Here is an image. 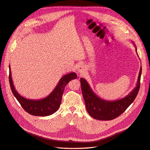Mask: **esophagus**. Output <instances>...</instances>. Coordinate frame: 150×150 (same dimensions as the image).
Listing matches in <instances>:
<instances>
[{"mask_svg":"<svg viewBox=\"0 0 150 150\" xmlns=\"http://www.w3.org/2000/svg\"><path fill=\"white\" fill-rule=\"evenodd\" d=\"M76 71H77V73H79V74L84 73V71H85L84 67L81 65H80L79 66H78V68H77V69H76Z\"/></svg>","mask_w":150,"mask_h":150,"instance_id":"obj_1","label":"esophagus"}]
</instances>
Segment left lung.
Here are the masks:
<instances>
[{
	"mask_svg": "<svg viewBox=\"0 0 150 150\" xmlns=\"http://www.w3.org/2000/svg\"><path fill=\"white\" fill-rule=\"evenodd\" d=\"M135 45V44L134 43ZM136 51H137V47ZM142 67L138 77L136 87L128 95L119 100L106 101L98 97L94 93L89 84L84 79H80L81 92L83 96L87 112L94 119L101 120H110L122 114L134 102L140 89Z\"/></svg>",
	"mask_w": 150,
	"mask_h": 150,
	"instance_id": "obj_1",
	"label": "left lung"
}]
</instances>
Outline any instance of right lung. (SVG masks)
<instances>
[{"instance_id": "right-lung-1", "label": "right lung", "mask_w": 150, "mask_h": 150, "mask_svg": "<svg viewBox=\"0 0 150 150\" xmlns=\"http://www.w3.org/2000/svg\"><path fill=\"white\" fill-rule=\"evenodd\" d=\"M9 65V82L14 96L26 112L36 116H47L56 112L60 106L65 86L70 81L76 79L77 77L75 72L65 75L60 79L58 84L52 92L47 97L39 100H33L25 98L19 95L13 85Z\"/></svg>"}]
</instances>
